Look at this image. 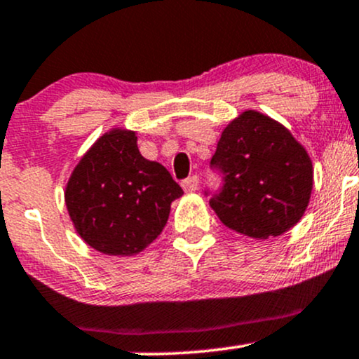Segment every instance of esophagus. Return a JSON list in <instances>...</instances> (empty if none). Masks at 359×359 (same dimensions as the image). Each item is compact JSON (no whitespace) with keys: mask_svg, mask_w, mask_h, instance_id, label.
Returning a JSON list of instances; mask_svg holds the SVG:
<instances>
[{"mask_svg":"<svg viewBox=\"0 0 359 359\" xmlns=\"http://www.w3.org/2000/svg\"><path fill=\"white\" fill-rule=\"evenodd\" d=\"M181 187H183L184 191H195L198 188V176L194 175L190 178L181 181Z\"/></svg>","mask_w":359,"mask_h":359,"instance_id":"esophagus-1","label":"esophagus"}]
</instances>
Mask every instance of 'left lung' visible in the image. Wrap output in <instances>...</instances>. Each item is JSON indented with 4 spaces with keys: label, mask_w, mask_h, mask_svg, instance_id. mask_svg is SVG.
<instances>
[{
    "label": "left lung",
    "mask_w": 359,
    "mask_h": 359,
    "mask_svg": "<svg viewBox=\"0 0 359 359\" xmlns=\"http://www.w3.org/2000/svg\"><path fill=\"white\" fill-rule=\"evenodd\" d=\"M221 178L203 195L221 222L267 240L302 219L313 187L311 161L291 133L269 116L245 111L227 125L210 159Z\"/></svg>",
    "instance_id": "8db88e82"
}]
</instances>
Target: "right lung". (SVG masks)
Wrapping results in <instances>:
<instances>
[{"label":"right lung","instance_id":"right-lung-1","mask_svg":"<svg viewBox=\"0 0 359 359\" xmlns=\"http://www.w3.org/2000/svg\"><path fill=\"white\" fill-rule=\"evenodd\" d=\"M183 190L163 164L147 161L133 132L102 135L73 171L67 209L82 240L106 255L128 257L156 240Z\"/></svg>","mask_w":359,"mask_h":359}]
</instances>
